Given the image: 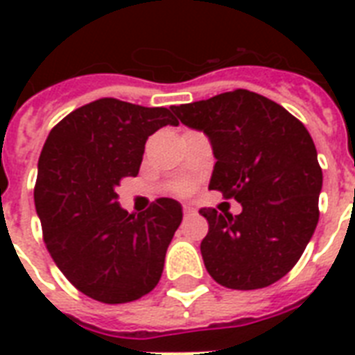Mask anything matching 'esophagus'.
I'll return each mask as SVG.
<instances>
[{
	"instance_id": "obj_1",
	"label": "esophagus",
	"mask_w": 355,
	"mask_h": 355,
	"mask_svg": "<svg viewBox=\"0 0 355 355\" xmlns=\"http://www.w3.org/2000/svg\"><path fill=\"white\" fill-rule=\"evenodd\" d=\"M182 211H184V216H193V214H197V208H195L193 205H184Z\"/></svg>"
}]
</instances>
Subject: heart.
<instances>
[{"mask_svg":"<svg viewBox=\"0 0 355 355\" xmlns=\"http://www.w3.org/2000/svg\"><path fill=\"white\" fill-rule=\"evenodd\" d=\"M180 191H182V193H188L189 186H182V188H180Z\"/></svg>","mask_w":355,"mask_h":355,"instance_id":"b5f03b06","label":"heart"}]
</instances>
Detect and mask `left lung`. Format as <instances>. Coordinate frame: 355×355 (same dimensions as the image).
Instances as JSON below:
<instances>
[{
    "label": "left lung",
    "mask_w": 355,
    "mask_h": 355,
    "mask_svg": "<svg viewBox=\"0 0 355 355\" xmlns=\"http://www.w3.org/2000/svg\"><path fill=\"white\" fill-rule=\"evenodd\" d=\"M210 138V189L243 206L239 216L202 208L206 270L228 289H261L295 267L319 223L322 169L302 123L278 103L248 90L171 107Z\"/></svg>",
    "instance_id": "8db88e82"
}]
</instances>
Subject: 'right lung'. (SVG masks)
<instances>
[{"label": "right lung", "instance_id": "1", "mask_svg": "<svg viewBox=\"0 0 355 355\" xmlns=\"http://www.w3.org/2000/svg\"><path fill=\"white\" fill-rule=\"evenodd\" d=\"M166 125H178L167 108L103 97L58 121L40 153L35 206L44 243L62 275L103 304L155 289L182 221L177 200L162 197L136 216L116 193L138 175L147 138Z\"/></svg>", "mask_w": 355, "mask_h": 355}]
</instances>
